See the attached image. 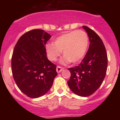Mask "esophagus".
Wrapping results in <instances>:
<instances>
[{
	"label": "esophagus",
	"mask_w": 120,
	"mask_h": 120,
	"mask_svg": "<svg viewBox=\"0 0 120 120\" xmlns=\"http://www.w3.org/2000/svg\"><path fill=\"white\" fill-rule=\"evenodd\" d=\"M64 68L62 67H60V66H57L56 67V71L57 73H61L62 70H63Z\"/></svg>",
	"instance_id": "1"
}]
</instances>
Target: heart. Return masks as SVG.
Instances as JSON below:
<instances>
[{"label":"heart","mask_w":120,"mask_h":120,"mask_svg":"<svg viewBox=\"0 0 120 120\" xmlns=\"http://www.w3.org/2000/svg\"><path fill=\"white\" fill-rule=\"evenodd\" d=\"M88 43V37L85 32L75 30L57 37L53 44H46L45 51L49 59L52 61H56L62 51L64 57L61 59V64L77 63L85 55Z\"/></svg>","instance_id":"b5f03b06"}]
</instances>
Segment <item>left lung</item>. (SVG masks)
<instances>
[{
    "instance_id": "left-lung-1",
    "label": "left lung",
    "mask_w": 120,
    "mask_h": 120,
    "mask_svg": "<svg viewBox=\"0 0 120 120\" xmlns=\"http://www.w3.org/2000/svg\"><path fill=\"white\" fill-rule=\"evenodd\" d=\"M87 32L90 44L88 50L78 66L70 68L68 85L75 94L88 97L101 86L106 76L108 56L102 40L94 30L82 26Z\"/></svg>"
}]
</instances>
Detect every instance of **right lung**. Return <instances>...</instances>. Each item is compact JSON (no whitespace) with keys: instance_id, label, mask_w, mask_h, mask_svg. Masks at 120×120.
<instances>
[{"instance_id":"right-lung-1","label":"right lung","mask_w":120,"mask_h":120,"mask_svg":"<svg viewBox=\"0 0 120 120\" xmlns=\"http://www.w3.org/2000/svg\"><path fill=\"white\" fill-rule=\"evenodd\" d=\"M50 35L33 29L23 35L15 44L11 59L12 73L21 91L38 98L49 91L57 76L56 65L47 59L45 45Z\"/></svg>"}]
</instances>
